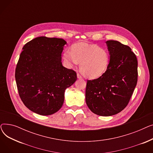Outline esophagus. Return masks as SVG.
Masks as SVG:
<instances>
[{"label": "esophagus", "instance_id": "34e87169", "mask_svg": "<svg viewBox=\"0 0 153 153\" xmlns=\"http://www.w3.org/2000/svg\"><path fill=\"white\" fill-rule=\"evenodd\" d=\"M77 78H79V79H82V76L79 73H77Z\"/></svg>", "mask_w": 153, "mask_h": 153}]
</instances>
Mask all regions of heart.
<instances>
[{
	"instance_id": "obj_1",
	"label": "heart",
	"mask_w": 153,
	"mask_h": 153,
	"mask_svg": "<svg viewBox=\"0 0 153 153\" xmlns=\"http://www.w3.org/2000/svg\"><path fill=\"white\" fill-rule=\"evenodd\" d=\"M63 59L69 67L80 63V70L87 77L96 78L102 75L108 68L110 58L106 50L97 45L78 43L63 53Z\"/></svg>"
}]
</instances>
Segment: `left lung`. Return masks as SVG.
Returning a JSON list of instances; mask_svg holds the SVG:
<instances>
[{
    "instance_id": "left-lung-1",
    "label": "left lung",
    "mask_w": 153,
    "mask_h": 153,
    "mask_svg": "<svg viewBox=\"0 0 153 153\" xmlns=\"http://www.w3.org/2000/svg\"><path fill=\"white\" fill-rule=\"evenodd\" d=\"M110 61L99 78L87 80L85 102L100 116H111L128 104L138 81V61L131 48L115 40L106 42Z\"/></svg>"
}]
</instances>
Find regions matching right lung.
I'll return each mask as SVG.
<instances>
[{
    "instance_id": "add662e5",
    "label": "right lung",
    "mask_w": 153,
    "mask_h": 153,
    "mask_svg": "<svg viewBox=\"0 0 153 153\" xmlns=\"http://www.w3.org/2000/svg\"><path fill=\"white\" fill-rule=\"evenodd\" d=\"M65 40L39 36L22 48L15 80L20 97L29 110L50 115L62 106L64 91L77 79L76 71L62 65L61 53Z\"/></svg>"
}]
</instances>
